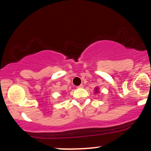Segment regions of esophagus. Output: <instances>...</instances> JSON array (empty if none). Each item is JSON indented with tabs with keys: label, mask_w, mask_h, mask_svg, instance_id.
I'll return each instance as SVG.
<instances>
[{
	"label": "esophagus",
	"mask_w": 151,
	"mask_h": 151,
	"mask_svg": "<svg viewBox=\"0 0 151 151\" xmlns=\"http://www.w3.org/2000/svg\"><path fill=\"white\" fill-rule=\"evenodd\" d=\"M83 86L82 84H81L80 86H77V88H83Z\"/></svg>",
	"instance_id": "esophagus-1"
}]
</instances>
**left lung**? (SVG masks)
Masks as SVG:
<instances>
[{"label":"left lung","mask_w":151,"mask_h":151,"mask_svg":"<svg viewBox=\"0 0 151 151\" xmlns=\"http://www.w3.org/2000/svg\"><path fill=\"white\" fill-rule=\"evenodd\" d=\"M95 93H99V88H98V87H96V88H95Z\"/></svg>","instance_id":"1"}]
</instances>
